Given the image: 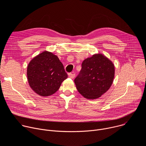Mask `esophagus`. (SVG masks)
<instances>
[{
	"mask_svg": "<svg viewBox=\"0 0 146 146\" xmlns=\"http://www.w3.org/2000/svg\"><path fill=\"white\" fill-rule=\"evenodd\" d=\"M69 77L70 78H73L75 77V74H74V73H69Z\"/></svg>",
	"mask_w": 146,
	"mask_h": 146,
	"instance_id": "34e87169",
	"label": "esophagus"
}]
</instances>
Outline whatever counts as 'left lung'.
<instances>
[{
	"label": "left lung",
	"instance_id": "8db88e82",
	"mask_svg": "<svg viewBox=\"0 0 146 146\" xmlns=\"http://www.w3.org/2000/svg\"><path fill=\"white\" fill-rule=\"evenodd\" d=\"M115 74L113 62L102 54H95L82 63L80 74L74 79L78 92L88 99H95L111 86Z\"/></svg>",
	"mask_w": 146,
	"mask_h": 146
}]
</instances>
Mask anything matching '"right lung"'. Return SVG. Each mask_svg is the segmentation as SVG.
Listing matches in <instances>:
<instances>
[{"mask_svg": "<svg viewBox=\"0 0 146 146\" xmlns=\"http://www.w3.org/2000/svg\"><path fill=\"white\" fill-rule=\"evenodd\" d=\"M27 78L30 87L35 93L41 96H48L59 90L68 74L58 57L45 51L29 62Z\"/></svg>", "mask_w": 146, "mask_h": 146, "instance_id": "add662e5", "label": "right lung"}]
</instances>
